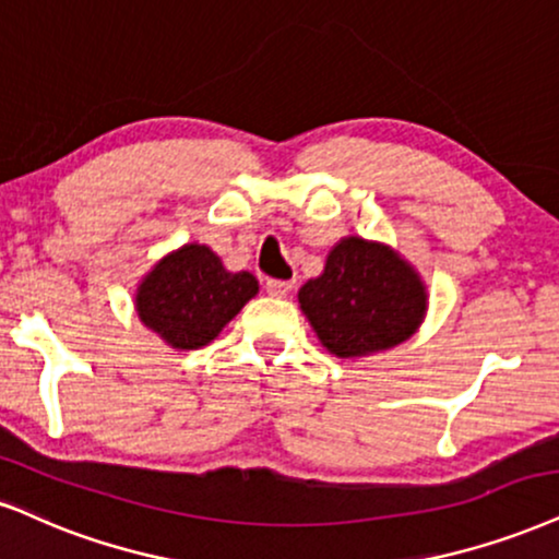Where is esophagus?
Segmentation results:
<instances>
[{
  "label": "esophagus",
  "mask_w": 559,
  "mask_h": 559,
  "mask_svg": "<svg viewBox=\"0 0 559 559\" xmlns=\"http://www.w3.org/2000/svg\"><path fill=\"white\" fill-rule=\"evenodd\" d=\"M293 280H266V293L272 298H287L293 293Z\"/></svg>",
  "instance_id": "34e87169"
}]
</instances>
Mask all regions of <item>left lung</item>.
I'll return each mask as SVG.
<instances>
[{
    "mask_svg": "<svg viewBox=\"0 0 559 559\" xmlns=\"http://www.w3.org/2000/svg\"><path fill=\"white\" fill-rule=\"evenodd\" d=\"M427 285L396 248L347 236L329 251L319 277L298 290L300 311L340 360L396 347L423 326Z\"/></svg>",
    "mask_w": 559,
    "mask_h": 559,
    "instance_id": "1",
    "label": "left lung"
}]
</instances>
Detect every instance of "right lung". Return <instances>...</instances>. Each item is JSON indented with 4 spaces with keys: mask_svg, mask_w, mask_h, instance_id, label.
Wrapping results in <instances>:
<instances>
[{
    "mask_svg": "<svg viewBox=\"0 0 559 559\" xmlns=\"http://www.w3.org/2000/svg\"><path fill=\"white\" fill-rule=\"evenodd\" d=\"M259 295L251 272H227L204 243H183L157 259L134 290V311L170 349H199Z\"/></svg>",
    "mask_w": 559,
    "mask_h": 559,
    "instance_id": "1",
    "label": "right lung"
}]
</instances>
